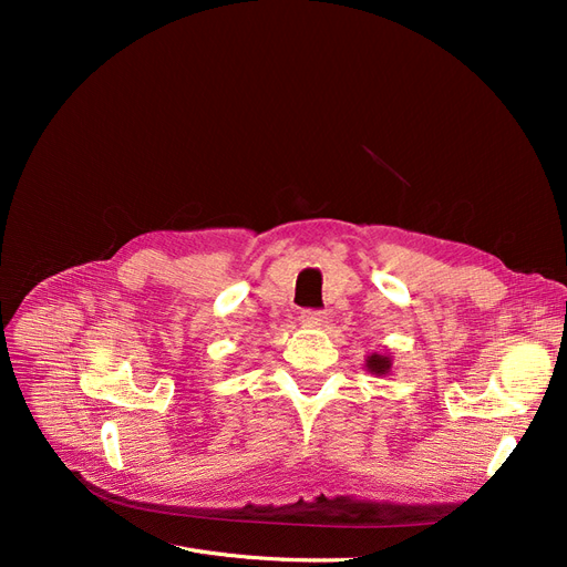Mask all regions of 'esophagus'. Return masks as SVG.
<instances>
[{
    "label": "esophagus",
    "mask_w": 567,
    "mask_h": 567,
    "mask_svg": "<svg viewBox=\"0 0 567 567\" xmlns=\"http://www.w3.org/2000/svg\"><path fill=\"white\" fill-rule=\"evenodd\" d=\"M300 321L305 326H310V329H319V326L326 323V312H321V310H305L300 315Z\"/></svg>",
    "instance_id": "obj_1"
}]
</instances>
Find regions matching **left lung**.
<instances>
[{
	"label": "left lung",
	"mask_w": 567,
	"mask_h": 567,
	"mask_svg": "<svg viewBox=\"0 0 567 567\" xmlns=\"http://www.w3.org/2000/svg\"><path fill=\"white\" fill-rule=\"evenodd\" d=\"M364 367H367V371L369 373H373V375H390V371H392V354H379V352H371V354H367V359H364Z\"/></svg>",
	"instance_id": "1"
}]
</instances>
